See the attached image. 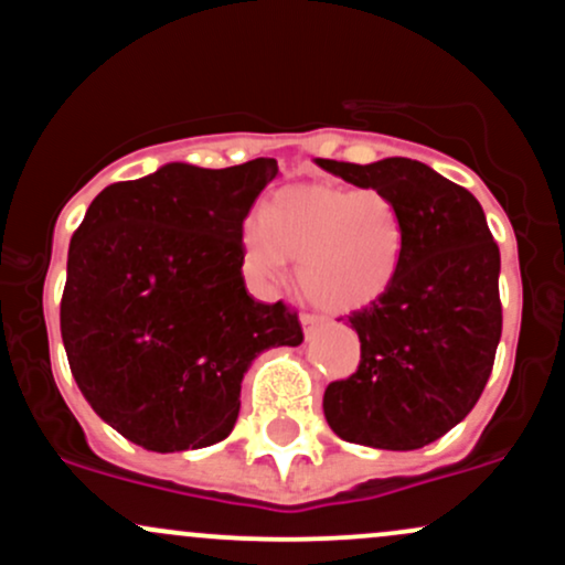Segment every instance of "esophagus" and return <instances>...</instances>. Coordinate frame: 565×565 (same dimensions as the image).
<instances>
[{
    "label": "esophagus",
    "mask_w": 565,
    "mask_h": 565,
    "mask_svg": "<svg viewBox=\"0 0 565 565\" xmlns=\"http://www.w3.org/2000/svg\"><path fill=\"white\" fill-rule=\"evenodd\" d=\"M321 316H316V313H300V324H302V330H306V334H311L316 327L321 324Z\"/></svg>",
    "instance_id": "obj_1"
}]
</instances>
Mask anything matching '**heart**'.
Wrapping results in <instances>:
<instances>
[{"instance_id":"1","label":"heart","mask_w":565,"mask_h":565,"mask_svg":"<svg viewBox=\"0 0 565 565\" xmlns=\"http://www.w3.org/2000/svg\"><path fill=\"white\" fill-rule=\"evenodd\" d=\"M405 225L377 188L302 184L278 192L265 214L244 222L246 265L273 281L297 259L300 287L327 311H359L392 289Z\"/></svg>"}]
</instances>
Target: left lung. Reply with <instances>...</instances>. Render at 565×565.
Wrapping results in <instances>:
<instances>
[{
	"label": "left lung",
	"instance_id": "1",
	"mask_svg": "<svg viewBox=\"0 0 565 565\" xmlns=\"http://www.w3.org/2000/svg\"><path fill=\"white\" fill-rule=\"evenodd\" d=\"M316 163L386 192L405 225L392 289L349 316L362 359L356 373L327 386V424L345 443L424 448L467 418L491 377L501 338L499 246L472 192L426 163Z\"/></svg>",
	"mask_w": 565,
	"mask_h": 565
}]
</instances>
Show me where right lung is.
Segmentation results:
<instances>
[{
  "label": "right lung",
  "mask_w": 565,
  "mask_h": 565,
  "mask_svg": "<svg viewBox=\"0 0 565 565\" xmlns=\"http://www.w3.org/2000/svg\"><path fill=\"white\" fill-rule=\"evenodd\" d=\"M278 163H169L109 184L72 235L61 338L79 392L154 454L222 443L257 353L300 345L289 306L246 292L244 220Z\"/></svg>",
  "instance_id": "right-lung-1"
}]
</instances>
